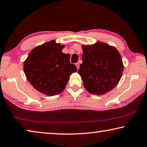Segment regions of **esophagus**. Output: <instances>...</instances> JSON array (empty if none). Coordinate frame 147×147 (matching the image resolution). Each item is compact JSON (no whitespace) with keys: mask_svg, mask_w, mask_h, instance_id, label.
Returning <instances> with one entry per match:
<instances>
[{"mask_svg":"<svg viewBox=\"0 0 147 147\" xmlns=\"http://www.w3.org/2000/svg\"><path fill=\"white\" fill-rule=\"evenodd\" d=\"M76 67H77V69H78H78H79V67H80L79 63H76Z\"/></svg>","mask_w":147,"mask_h":147,"instance_id":"34e87169","label":"esophagus"}]
</instances>
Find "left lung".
<instances>
[{
    "mask_svg": "<svg viewBox=\"0 0 147 147\" xmlns=\"http://www.w3.org/2000/svg\"><path fill=\"white\" fill-rule=\"evenodd\" d=\"M82 63L78 71L84 88L89 93L102 95L117 85L124 65L120 54L115 47L97 41L82 45Z\"/></svg>",
    "mask_w": 147,
    "mask_h": 147,
    "instance_id": "obj_1",
    "label": "left lung"
}]
</instances>
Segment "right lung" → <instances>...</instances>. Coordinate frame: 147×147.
<instances>
[{
    "mask_svg": "<svg viewBox=\"0 0 147 147\" xmlns=\"http://www.w3.org/2000/svg\"><path fill=\"white\" fill-rule=\"evenodd\" d=\"M64 45L55 40L35 47L24 61L26 79L41 93L54 96L61 93L67 84L69 76L77 71L71 63L70 55L61 52Z\"/></svg>",
    "mask_w": 147,
    "mask_h": 147,
    "instance_id": "add662e5",
    "label": "right lung"
}]
</instances>
